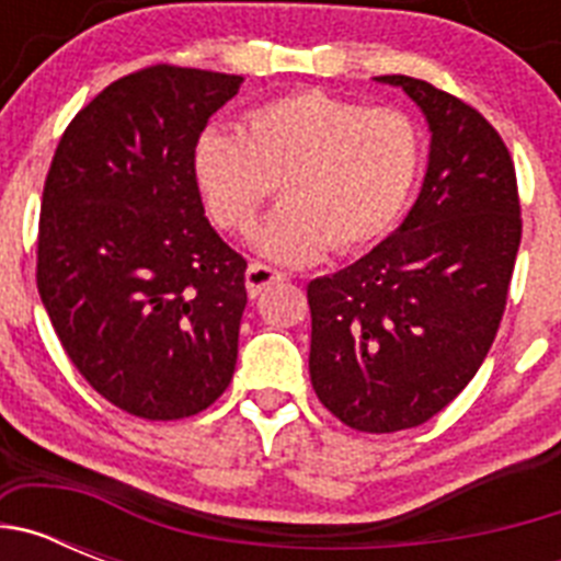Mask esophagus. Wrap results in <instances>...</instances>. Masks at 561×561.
Instances as JSON below:
<instances>
[{"instance_id": "1", "label": "esophagus", "mask_w": 561, "mask_h": 561, "mask_svg": "<svg viewBox=\"0 0 561 561\" xmlns=\"http://www.w3.org/2000/svg\"><path fill=\"white\" fill-rule=\"evenodd\" d=\"M247 291H250V297H255V295H261V291L266 289V286H272V284H277V280H284V272H277V270H272V266H266V264H250L247 266Z\"/></svg>"}]
</instances>
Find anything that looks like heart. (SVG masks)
<instances>
[{
    "label": "heart",
    "instance_id": "obj_1",
    "mask_svg": "<svg viewBox=\"0 0 561 561\" xmlns=\"http://www.w3.org/2000/svg\"><path fill=\"white\" fill-rule=\"evenodd\" d=\"M419 168L421 137L408 114L317 89L261 103L244 131L205 128L193 146L196 185L221 230L250 232L284 185L289 196L255 236L280 264H311L331 244L351 252L385 236Z\"/></svg>",
    "mask_w": 561,
    "mask_h": 561
}]
</instances>
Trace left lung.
<instances>
[{"label":"left lung","mask_w":561,"mask_h":561,"mask_svg":"<svg viewBox=\"0 0 561 561\" xmlns=\"http://www.w3.org/2000/svg\"><path fill=\"white\" fill-rule=\"evenodd\" d=\"M427 117L430 162L396 232L309 284V374L351 430L419 427L472 381L503 320L523 219L503 137L433 83L379 76Z\"/></svg>","instance_id":"left-lung-1"}]
</instances>
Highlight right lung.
<instances>
[{"label": "right lung", "mask_w": 561, "mask_h": 561, "mask_svg": "<svg viewBox=\"0 0 561 561\" xmlns=\"http://www.w3.org/2000/svg\"><path fill=\"white\" fill-rule=\"evenodd\" d=\"M244 78L157 64L69 123L42 196L36 284L78 374L173 421L227 390L247 261L205 219L193 146Z\"/></svg>", "instance_id": "right-lung-1"}]
</instances>
